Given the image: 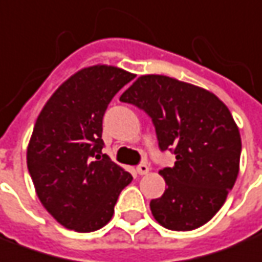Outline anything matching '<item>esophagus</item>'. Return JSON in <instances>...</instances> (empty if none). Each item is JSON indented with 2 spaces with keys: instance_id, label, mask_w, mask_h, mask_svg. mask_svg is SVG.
<instances>
[{
  "instance_id": "1",
  "label": "esophagus",
  "mask_w": 262,
  "mask_h": 262,
  "mask_svg": "<svg viewBox=\"0 0 262 262\" xmlns=\"http://www.w3.org/2000/svg\"><path fill=\"white\" fill-rule=\"evenodd\" d=\"M148 172H149V168H148V165L141 164V165H138V166H137V173H138V175H146Z\"/></svg>"
}]
</instances>
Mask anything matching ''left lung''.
<instances>
[{
  "label": "left lung",
  "instance_id": "left-lung-1",
  "mask_svg": "<svg viewBox=\"0 0 262 262\" xmlns=\"http://www.w3.org/2000/svg\"><path fill=\"white\" fill-rule=\"evenodd\" d=\"M120 100L151 117L159 149L176 157L172 168L159 170L168 187L149 203L155 220L175 231L207 223L240 168V131L227 105L202 87L161 75L138 77Z\"/></svg>",
  "mask_w": 262,
  "mask_h": 262
}]
</instances>
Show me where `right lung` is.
<instances>
[{
    "mask_svg": "<svg viewBox=\"0 0 262 262\" xmlns=\"http://www.w3.org/2000/svg\"><path fill=\"white\" fill-rule=\"evenodd\" d=\"M134 75L97 64L79 70L52 94L33 127L27 164L40 203L66 229L90 233L114 214L133 176L101 152L103 117Z\"/></svg>",
    "mask_w": 262,
    "mask_h": 262,
    "instance_id": "right-lung-1",
    "label": "right lung"
}]
</instances>
